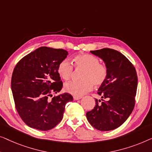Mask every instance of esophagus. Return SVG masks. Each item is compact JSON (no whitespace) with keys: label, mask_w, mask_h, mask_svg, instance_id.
Here are the masks:
<instances>
[{"label":"esophagus","mask_w":152,"mask_h":152,"mask_svg":"<svg viewBox=\"0 0 152 152\" xmlns=\"http://www.w3.org/2000/svg\"><path fill=\"white\" fill-rule=\"evenodd\" d=\"M82 98V96H74V100H80Z\"/></svg>","instance_id":"34e87169"}]
</instances>
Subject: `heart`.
<instances>
[{
  "mask_svg": "<svg viewBox=\"0 0 152 152\" xmlns=\"http://www.w3.org/2000/svg\"><path fill=\"white\" fill-rule=\"evenodd\" d=\"M72 63L77 68H82L81 80H72L66 83L64 86L65 91L76 96H81L92 89L93 85L99 86L104 82L107 76V68L100 63L98 58L91 54L77 55L72 58ZM58 72L64 80L72 76L73 66L67 59L60 63Z\"/></svg>",
  "mask_w": 152,
  "mask_h": 152,
  "instance_id": "1",
  "label": "heart"
}]
</instances>
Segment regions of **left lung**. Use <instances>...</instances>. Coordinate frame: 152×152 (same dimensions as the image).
Here are the masks:
<instances>
[{
	"mask_svg": "<svg viewBox=\"0 0 152 152\" xmlns=\"http://www.w3.org/2000/svg\"><path fill=\"white\" fill-rule=\"evenodd\" d=\"M102 60L107 68V76L100 85L92 110L87 112V119L100 131L116 129L125 123L135 104L138 77L134 65L123 54L109 48L90 51Z\"/></svg>",
	"mask_w": 152,
	"mask_h": 152,
	"instance_id": "left-lung-1",
	"label": "left lung"
}]
</instances>
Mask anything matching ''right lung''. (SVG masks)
I'll return each instance as SVG.
<instances>
[{
    "instance_id": "add662e5",
    "label": "right lung",
    "mask_w": 152,
    "mask_h": 152,
    "mask_svg": "<svg viewBox=\"0 0 152 152\" xmlns=\"http://www.w3.org/2000/svg\"><path fill=\"white\" fill-rule=\"evenodd\" d=\"M69 54L63 49L40 47L23 57L15 67L12 91L19 116L31 128L48 131L62 121L65 104L73 97L60 92L63 83L58 72L60 63Z\"/></svg>"
}]
</instances>
